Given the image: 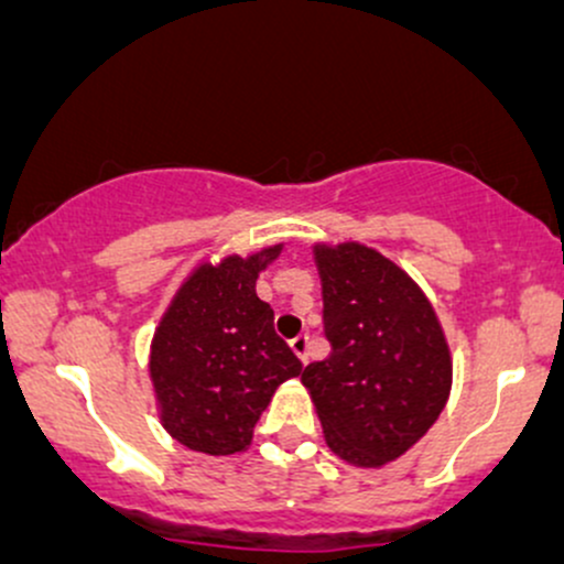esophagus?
<instances>
[{
  "instance_id": "esophagus-1",
  "label": "esophagus",
  "mask_w": 564,
  "mask_h": 564,
  "mask_svg": "<svg viewBox=\"0 0 564 564\" xmlns=\"http://www.w3.org/2000/svg\"><path fill=\"white\" fill-rule=\"evenodd\" d=\"M291 349H294L296 355H300V360H307V349H310V334H296L294 339H291Z\"/></svg>"
}]
</instances>
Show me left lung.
Segmentation results:
<instances>
[{
	"instance_id": "obj_1",
	"label": "left lung",
	"mask_w": 564,
	"mask_h": 564,
	"mask_svg": "<svg viewBox=\"0 0 564 564\" xmlns=\"http://www.w3.org/2000/svg\"><path fill=\"white\" fill-rule=\"evenodd\" d=\"M332 355L302 371L328 448L381 467L437 422L453 364L424 291L364 243L315 246Z\"/></svg>"
}]
</instances>
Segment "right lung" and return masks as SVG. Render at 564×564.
Here are the masks:
<instances>
[{
    "mask_svg": "<svg viewBox=\"0 0 564 564\" xmlns=\"http://www.w3.org/2000/svg\"><path fill=\"white\" fill-rule=\"evenodd\" d=\"M283 246L200 264L180 286L151 345L161 424L191 451L230 456L249 448L254 424L302 360L273 328L257 275Z\"/></svg>",
    "mask_w": 564,
    "mask_h": 564,
    "instance_id": "obj_1",
    "label": "right lung"
}]
</instances>
